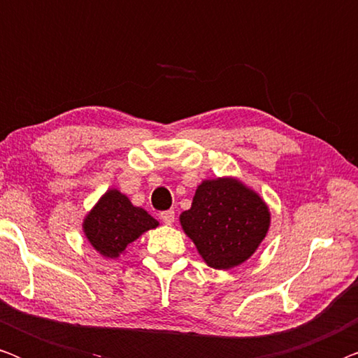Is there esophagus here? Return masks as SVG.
<instances>
[{"instance_id": "34e87169", "label": "esophagus", "mask_w": 358, "mask_h": 358, "mask_svg": "<svg viewBox=\"0 0 358 358\" xmlns=\"http://www.w3.org/2000/svg\"><path fill=\"white\" fill-rule=\"evenodd\" d=\"M159 218H161V222H163L164 224H173L174 223V218H176L174 210H166V212H161L159 213Z\"/></svg>"}]
</instances>
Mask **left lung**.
Returning <instances> with one entry per match:
<instances>
[{"label":"left lung","instance_id":"obj_1","mask_svg":"<svg viewBox=\"0 0 358 358\" xmlns=\"http://www.w3.org/2000/svg\"><path fill=\"white\" fill-rule=\"evenodd\" d=\"M179 222L205 264L228 271L261 246L271 227V210L256 190L236 178L205 179Z\"/></svg>","mask_w":358,"mask_h":358}]
</instances>
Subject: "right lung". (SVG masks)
Listing matches in <instances>:
<instances>
[{
    "mask_svg": "<svg viewBox=\"0 0 358 358\" xmlns=\"http://www.w3.org/2000/svg\"><path fill=\"white\" fill-rule=\"evenodd\" d=\"M158 224V220L141 207H135L125 194L109 189L83 220V233L102 257L115 259L135 239Z\"/></svg>",
    "mask_w": 358,
    "mask_h": 358,
    "instance_id": "obj_1",
    "label": "right lung"
}]
</instances>
